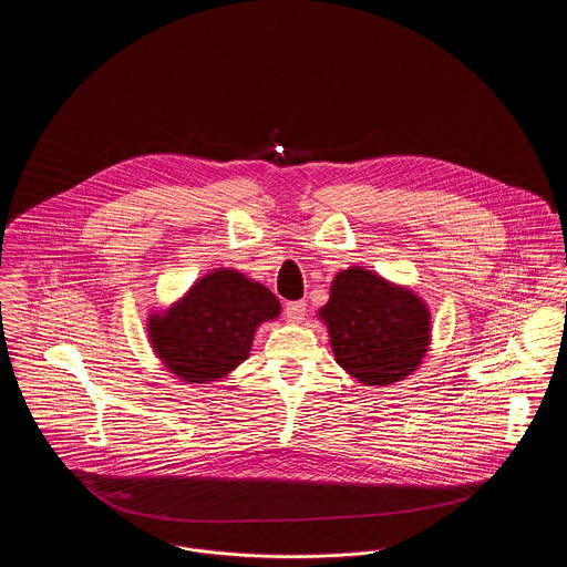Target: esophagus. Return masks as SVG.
<instances>
[{
	"label": "esophagus",
	"instance_id": "esophagus-1",
	"mask_svg": "<svg viewBox=\"0 0 567 567\" xmlns=\"http://www.w3.org/2000/svg\"><path fill=\"white\" fill-rule=\"evenodd\" d=\"M285 317L291 321V323H301L303 317H306V301H289L287 308H285Z\"/></svg>",
	"mask_w": 567,
	"mask_h": 567
}]
</instances>
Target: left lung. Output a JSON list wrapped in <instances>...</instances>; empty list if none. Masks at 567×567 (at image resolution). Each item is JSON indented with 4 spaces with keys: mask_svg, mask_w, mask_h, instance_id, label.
Returning a JSON list of instances; mask_svg holds the SVG:
<instances>
[{
    "mask_svg": "<svg viewBox=\"0 0 567 567\" xmlns=\"http://www.w3.org/2000/svg\"><path fill=\"white\" fill-rule=\"evenodd\" d=\"M319 317L329 329L336 361L368 386L410 377L432 340L425 301L359 266L333 278Z\"/></svg>",
    "mask_w": 567,
    "mask_h": 567,
    "instance_id": "1",
    "label": "left lung"
}]
</instances>
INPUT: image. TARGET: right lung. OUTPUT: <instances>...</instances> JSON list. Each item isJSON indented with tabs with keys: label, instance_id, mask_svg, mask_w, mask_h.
Segmentation results:
<instances>
[{
	"label": "right lung",
	"instance_id": "add662e5",
	"mask_svg": "<svg viewBox=\"0 0 567 567\" xmlns=\"http://www.w3.org/2000/svg\"><path fill=\"white\" fill-rule=\"evenodd\" d=\"M280 315V301L238 270L202 276L183 299L148 317L163 365L183 382H213L248 359L257 327Z\"/></svg>",
	"mask_w": 567,
	"mask_h": 567
}]
</instances>
